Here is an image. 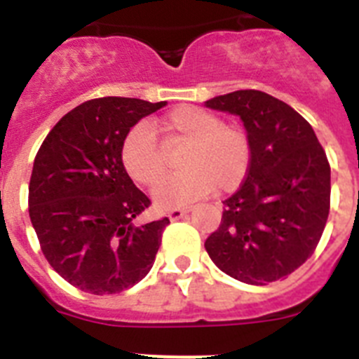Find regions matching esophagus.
Wrapping results in <instances>:
<instances>
[{
	"label": "esophagus",
	"instance_id": "esophagus-1",
	"mask_svg": "<svg viewBox=\"0 0 359 359\" xmlns=\"http://www.w3.org/2000/svg\"><path fill=\"white\" fill-rule=\"evenodd\" d=\"M192 210V207H183V208H170L169 212H167V215H169L170 221H177V219H182L183 215L189 214V212Z\"/></svg>",
	"mask_w": 359,
	"mask_h": 359
}]
</instances>
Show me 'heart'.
I'll return each instance as SVG.
<instances>
[{"mask_svg":"<svg viewBox=\"0 0 359 359\" xmlns=\"http://www.w3.org/2000/svg\"><path fill=\"white\" fill-rule=\"evenodd\" d=\"M154 133L165 142H185L180 152L183 170L163 176L152 189L160 207H182L205 198L214 189L231 192L246 180L252 163L248 133L236 123L194 106H180L152 123H136L123 136L120 160L133 182L151 187L163 172L165 161Z\"/></svg>","mask_w":359,"mask_h":359,"instance_id":"1","label":"heart"}]
</instances>
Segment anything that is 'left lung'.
Segmentation results:
<instances>
[{"instance_id":"obj_1","label":"left lung","mask_w":359,"mask_h":359,"mask_svg":"<svg viewBox=\"0 0 359 359\" xmlns=\"http://www.w3.org/2000/svg\"><path fill=\"white\" fill-rule=\"evenodd\" d=\"M239 115L252 163L223 219L205 241L221 271L262 286L291 275L320 243L331 208V165L311 123L286 102L257 90L207 100Z\"/></svg>"}]
</instances>
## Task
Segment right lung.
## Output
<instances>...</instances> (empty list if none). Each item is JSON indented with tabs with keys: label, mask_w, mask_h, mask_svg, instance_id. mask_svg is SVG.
Wrapping results in <instances>:
<instances>
[{
	"label": "right lung",
	"mask_w": 359,
	"mask_h": 359,
	"mask_svg": "<svg viewBox=\"0 0 359 359\" xmlns=\"http://www.w3.org/2000/svg\"><path fill=\"white\" fill-rule=\"evenodd\" d=\"M165 102L93 98L66 113L41 144L28 214L48 264L91 294L120 293L154 264L169 217L140 224L151 199L120 160L123 136Z\"/></svg>",
	"instance_id": "right-lung-1"
}]
</instances>
